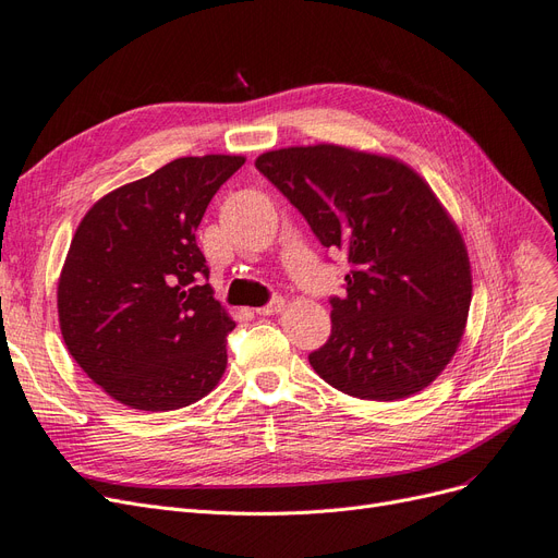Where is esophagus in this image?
I'll list each match as a JSON object with an SVG mask.
<instances>
[{"label": "esophagus", "mask_w": 558, "mask_h": 558, "mask_svg": "<svg viewBox=\"0 0 558 558\" xmlns=\"http://www.w3.org/2000/svg\"><path fill=\"white\" fill-rule=\"evenodd\" d=\"M283 306H286L283 298H275L270 304L258 306L256 314H260V316H272V314H279V312H283Z\"/></svg>", "instance_id": "esophagus-1"}]
</instances>
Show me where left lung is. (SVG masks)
I'll return each mask as SVG.
<instances>
[{
	"label": "left lung",
	"instance_id": "8db88e82",
	"mask_svg": "<svg viewBox=\"0 0 558 558\" xmlns=\"http://www.w3.org/2000/svg\"><path fill=\"white\" fill-rule=\"evenodd\" d=\"M256 168L353 267L345 295L330 300L332 335L310 355L314 372L372 401L432 386L473 295L466 244L432 186L395 157L330 143L265 151Z\"/></svg>",
	"mask_w": 558,
	"mask_h": 558
}]
</instances>
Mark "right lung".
<instances>
[{"label":"right lung","instance_id":"add662e5","mask_svg":"<svg viewBox=\"0 0 558 558\" xmlns=\"http://www.w3.org/2000/svg\"><path fill=\"white\" fill-rule=\"evenodd\" d=\"M235 155L182 157L96 201L71 240L57 314L71 357L106 395L175 411L217 388L235 320L205 283L196 230Z\"/></svg>","mask_w":558,"mask_h":558}]
</instances>
